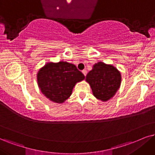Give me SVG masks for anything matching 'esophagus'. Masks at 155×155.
Wrapping results in <instances>:
<instances>
[{
	"label": "esophagus",
	"mask_w": 155,
	"mask_h": 155,
	"mask_svg": "<svg viewBox=\"0 0 155 155\" xmlns=\"http://www.w3.org/2000/svg\"><path fill=\"white\" fill-rule=\"evenodd\" d=\"M82 72H83L84 75H85V76H86V74H87V71H86V70H83V71H82Z\"/></svg>",
	"instance_id": "esophagus-1"
}]
</instances>
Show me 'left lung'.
Returning <instances> with one entry per match:
<instances>
[{"instance_id":"left-lung-1","label":"left lung","mask_w":155,"mask_h":155,"mask_svg":"<svg viewBox=\"0 0 155 155\" xmlns=\"http://www.w3.org/2000/svg\"><path fill=\"white\" fill-rule=\"evenodd\" d=\"M93 95L98 100L107 101L116 94L121 82V73L115 67L98 62L86 75Z\"/></svg>"}]
</instances>
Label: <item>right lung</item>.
I'll return each instance as SVG.
<instances>
[{
  "label": "right lung",
  "instance_id": "right-lung-1",
  "mask_svg": "<svg viewBox=\"0 0 155 155\" xmlns=\"http://www.w3.org/2000/svg\"><path fill=\"white\" fill-rule=\"evenodd\" d=\"M85 79V75L75 65L67 62H49L37 74L38 85L41 93L57 104L64 102L72 94L75 84Z\"/></svg>",
  "mask_w": 155,
  "mask_h": 155
}]
</instances>
